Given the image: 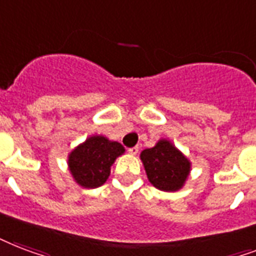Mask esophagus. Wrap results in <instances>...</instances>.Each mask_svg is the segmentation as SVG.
Segmentation results:
<instances>
[{"instance_id":"obj_1","label":"esophagus","mask_w":256,"mask_h":256,"mask_svg":"<svg viewBox=\"0 0 256 256\" xmlns=\"http://www.w3.org/2000/svg\"><path fill=\"white\" fill-rule=\"evenodd\" d=\"M138 150H140V148H138V146H134V148H130V149H128V153L136 154L138 153Z\"/></svg>"}]
</instances>
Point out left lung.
I'll return each instance as SVG.
<instances>
[{"label": "left lung", "instance_id": "obj_1", "mask_svg": "<svg viewBox=\"0 0 256 256\" xmlns=\"http://www.w3.org/2000/svg\"><path fill=\"white\" fill-rule=\"evenodd\" d=\"M141 160L150 182L165 192L182 188L190 170L188 158L166 140H161L154 148L144 150Z\"/></svg>", "mask_w": 256, "mask_h": 256}]
</instances>
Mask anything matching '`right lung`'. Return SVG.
Segmentation results:
<instances>
[{
	"instance_id": "add662e5",
	"label": "right lung",
	"mask_w": 256,
	"mask_h": 256,
	"mask_svg": "<svg viewBox=\"0 0 256 256\" xmlns=\"http://www.w3.org/2000/svg\"><path fill=\"white\" fill-rule=\"evenodd\" d=\"M124 153V148L120 142L94 136L72 150L68 157V166L72 177L80 186L98 188L106 182L111 165Z\"/></svg>"
}]
</instances>
